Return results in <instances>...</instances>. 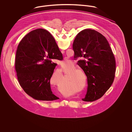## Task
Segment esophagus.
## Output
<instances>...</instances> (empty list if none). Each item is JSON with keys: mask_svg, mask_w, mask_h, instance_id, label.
I'll list each match as a JSON object with an SVG mask.
<instances>
[{"mask_svg": "<svg viewBox=\"0 0 132 132\" xmlns=\"http://www.w3.org/2000/svg\"><path fill=\"white\" fill-rule=\"evenodd\" d=\"M61 52H62V53H65V51L64 50H61Z\"/></svg>", "mask_w": 132, "mask_h": 132, "instance_id": "1", "label": "esophagus"}]
</instances>
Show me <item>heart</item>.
<instances>
[{"label": "heart", "instance_id": "obj_1", "mask_svg": "<svg viewBox=\"0 0 132 132\" xmlns=\"http://www.w3.org/2000/svg\"><path fill=\"white\" fill-rule=\"evenodd\" d=\"M74 68V65H72L70 66L66 67H63V72H64L65 75L68 74L69 73V72L72 70V69ZM58 70V71H57ZM81 71V72H82V70H79L77 69H73L72 70L70 73H69V79L70 81H73L74 82H75L78 84V87H80L81 84V82H82V74L79 72V71ZM59 72V78H62V70L61 69H58L56 71L53 73L52 76H51V78H50V81L51 82H53V84L55 85L56 87L58 86V82L56 81H55V78L56 77L57 73Z\"/></svg>", "mask_w": 132, "mask_h": 132}]
</instances>
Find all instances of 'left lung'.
Segmentation results:
<instances>
[{"mask_svg":"<svg viewBox=\"0 0 132 132\" xmlns=\"http://www.w3.org/2000/svg\"><path fill=\"white\" fill-rule=\"evenodd\" d=\"M74 58L88 79L87 93L84 101L101 97L110 88L115 78L116 62L106 38L98 31L85 29L76 36L73 44Z\"/></svg>","mask_w":132,"mask_h":132,"instance_id":"1","label":"left lung"}]
</instances>
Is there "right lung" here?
I'll list each match as a JSON object with an SVG mask.
<instances>
[{
	"label": "right lung",
	"mask_w": 132,
	"mask_h": 132,
	"mask_svg": "<svg viewBox=\"0 0 132 132\" xmlns=\"http://www.w3.org/2000/svg\"><path fill=\"white\" fill-rule=\"evenodd\" d=\"M62 54L50 33L38 29L28 33L19 43L15 70L19 84L27 94L38 101L59 99L53 94L50 80Z\"/></svg>",
	"instance_id": "obj_1"
}]
</instances>
